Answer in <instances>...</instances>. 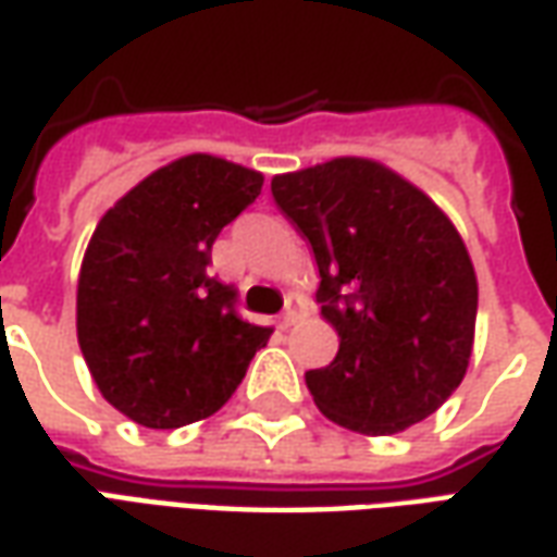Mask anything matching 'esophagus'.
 <instances>
[{"mask_svg":"<svg viewBox=\"0 0 557 557\" xmlns=\"http://www.w3.org/2000/svg\"><path fill=\"white\" fill-rule=\"evenodd\" d=\"M301 313V301L298 298H289L286 301V310H283V317H280V329H292L295 325V319Z\"/></svg>","mask_w":557,"mask_h":557,"instance_id":"esophagus-1","label":"esophagus"}]
</instances>
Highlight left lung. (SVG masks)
<instances>
[{
	"label": "left lung",
	"mask_w": 557,
	"mask_h": 557,
	"mask_svg": "<svg viewBox=\"0 0 557 557\" xmlns=\"http://www.w3.org/2000/svg\"><path fill=\"white\" fill-rule=\"evenodd\" d=\"M271 196L313 247L341 337L332 364L305 373L319 410L359 434L428 419L461 386L476 329V274L449 216L359 157L277 174Z\"/></svg>",
	"instance_id": "8db88e82"
}]
</instances>
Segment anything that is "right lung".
I'll list each match as a JSON object with an SVG mask.
<instances>
[{"label":"right lung","instance_id":"obj_1","mask_svg":"<svg viewBox=\"0 0 557 557\" xmlns=\"http://www.w3.org/2000/svg\"><path fill=\"white\" fill-rule=\"evenodd\" d=\"M225 159H174L104 213L77 277V344L102 398L144 428H181L235 395L271 329L208 274L216 235L262 193Z\"/></svg>","mask_w":557,"mask_h":557}]
</instances>
